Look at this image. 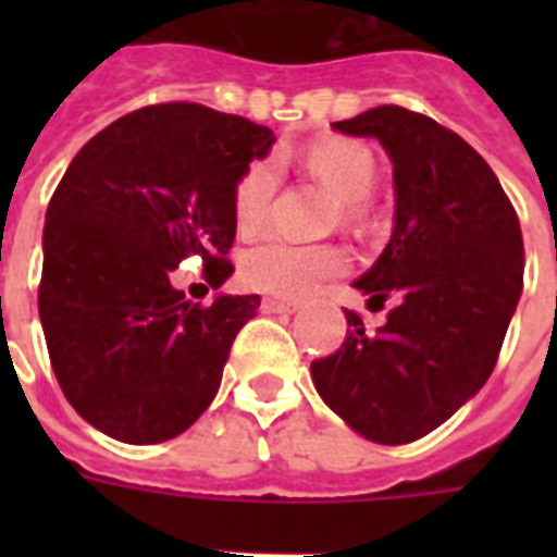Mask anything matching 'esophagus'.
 I'll list each match as a JSON object with an SVG mask.
<instances>
[{"label":"esophagus","instance_id":"1","mask_svg":"<svg viewBox=\"0 0 557 557\" xmlns=\"http://www.w3.org/2000/svg\"><path fill=\"white\" fill-rule=\"evenodd\" d=\"M300 300H286V297H265L262 300V312H271V314H292L300 309Z\"/></svg>","mask_w":557,"mask_h":557}]
</instances>
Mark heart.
Instances as JSON below:
<instances>
[{
  "label": "heart",
  "mask_w": 557,
  "mask_h": 557,
  "mask_svg": "<svg viewBox=\"0 0 557 557\" xmlns=\"http://www.w3.org/2000/svg\"><path fill=\"white\" fill-rule=\"evenodd\" d=\"M314 178L341 196V213L347 222H364L367 196L375 187L379 164L367 144L349 138H326L312 144L304 156ZM280 187V168L274 159L251 161L234 187V225L243 236L260 234L269 222L271 201ZM347 269V253L338 245H304L288 239H265L243 253L239 274L257 292L297 297L314 283L335 277Z\"/></svg>",
  "instance_id": "obj_1"
}]
</instances>
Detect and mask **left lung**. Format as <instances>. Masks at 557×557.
<instances>
[{"label":"left lung","instance_id":"8db88e82","mask_svg":"<svg viewBox=\"0 0 557 557\" xmlns=\"http://www.w3.org/2000/svg\"><path fill=\"white\" fill-rule=\"evenodd\" d=\"M332 126L379 138L393 161L396 225L356 288L396 306L379 330L347 309V338L312 361V381L364 440L405 445L492 375L523 292V236L494 170L433 117L375 107Z\"/></svg>","mask_w":557,"mask_h":557}]
</instances>
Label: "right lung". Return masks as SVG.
Wrapping results in <instances>:
<instances>
[{"label": "right lung", "mask_w": 557, "mask_h": 557, "mask_svg": "<svg viewBox=\"0 0 557 557\" xmlns=\"http://www.w3.org/2000/svg\"><path fill=\"white\" fill-rule=\"evenodd\" d=\"M277 141L199 103H156L83 144L48 201L39 321L63 396L117 442L185 433L213 401L260 295L190 304L170 271L201 257L219 288L234 265V187Z\"/></svg>", "instance_id": "1"}]
</instances>
